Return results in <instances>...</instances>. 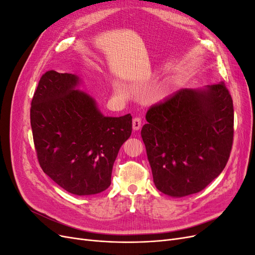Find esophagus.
<instances>
[{"instance_id":"esophagus-1","label":"esophagus","mask_w":255,"mask_h":255,"mask_svg":"<svg viewBox=\"0 0 255 255\" xmlns=\"http://www.w3.org/2000/svg\"><path fill=\"white\" fill-rule=\"evenodd\" d=\"M141 128V118L139 117H135L133 119V129L138 130Z\"/></svg>"}]
</instances>
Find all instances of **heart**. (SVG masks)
Here are the masks:
<instances>
[{
    "mask_svg": "<svg viewBox=\"0 0 255 255\" xmlns=\"http://www.w3.org/2000/svg\"><path fill=\"white\" fill-rule=\"evenodd\" d=\"M117 91H119V89H118V88H117Z\"/></svg>",
    "mask_w": 255,
    "mask_h": 255,
    "instance_id": "1",
    "label": "heart"
}]
</instances>
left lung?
I'll use <instances>...</instances> for the list:
<instances>
[{
	"label": "left lung",
	"instance_id": "left-lung-1",
	"mask_svg": "<svg viewBox=\"0 0 255 255\" xmlns=\"http://www.w3.org/2000/svg\"><path fill=\"white\" fill-rule=\"evenodd\" d=\"M141 137L156 188L171 197L203 190L233 144V100L225 84L181 89L146 112Z\"/></svg>",
	"mask_w": 255,
	"mask_h": 255
}]
</instances>
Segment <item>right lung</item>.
I'll list each match as a JSON object with an SVG mask.
<instances>
[{"mask_svg":"<svg viewBox=\"0 0 255 255\" xmlns=\"http://www.w3.org/2000/svg\"><path fill=\"white\" fill-rule=\"evenodd\" d=\"M79 78L47 71L30 106V126L43 172L78 196L102 192L112 183L120 146L132 133V116L104 117L88 95L75 90Z\"/></svg>","mask_w":255,"mask_h":255,"instance_id":"1","label":"right lung"}]
</instances>
